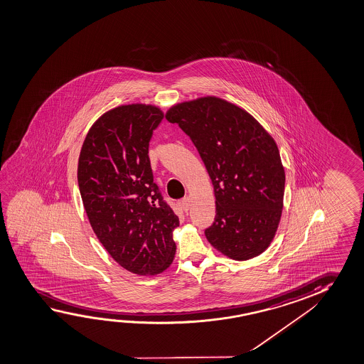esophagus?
Segmentation results:
<instances>
[{
	"instance_id": "esophagus-1",
	"label": "esophagus",
	"mask_w": 364,
	"mask_h": 364,
	"mask_svg": "<svg viewBox=\"0 0 364 364\" xmlns=\"http://www.w3.org/2000/svg\"><path fill=\"white\" fill-rule=\"evenodd\" d=\"M181 205H182V208L185 210V211H188L190 210L191 206V198L188 196H186L182 201H181Z\"/></svg>"
}]
</instances>
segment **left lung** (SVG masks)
I'll return each mask as SVG.
<instances>
[{"label":"left lung","mask_w":364,"mask_h":364,"mask_svg":"<svg viewBox=\"0 0 364 364\" xmlns=\"http://www.w3.org/2000/svg\"><path fill=\"white\" fill-rule=\"evenodd\" d=\"M166 119L190 136L213 181L210 244L231 259L263 253L277 231L286 181L273 138L247 111L210 96L176 105Z\"/></svg>","instance_id":"left-lung-1"}]
</instances>
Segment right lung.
Here are the masks:
<instances>
[{
  "instance_id": "right-lung-1",
  "label": "right lung",
  "mask_w": 364,
  "mask_h": 364,
  "mask_svg": "<svg viewBox=\"0 0 364 364\" xmlns=\"http://www.w3.org/2000/svg\"><path fill=\"white\" fill-rule=\"evenodd\" d=\"M163 114L150 105L107 111L87 134L78 186L90 224L111 257L135 274H158L173 262L178 216L150 167L149 141Z\"/></svg>"
}]
</instances>
